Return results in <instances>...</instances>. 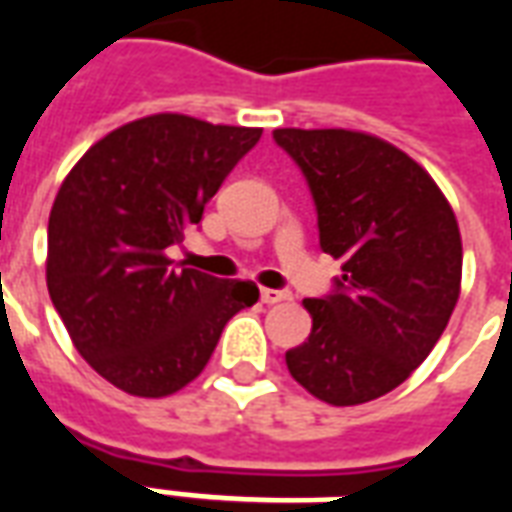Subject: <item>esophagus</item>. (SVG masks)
I'll list each match as a JSON object with an SVG mask.
<instances>
[{
  "mask_svg": "<svg viewBox=\"0 0 512 512\" xmlns=\"http://www.w3.org/2000/svg\"><path fill=\"white\" fill-rule=\"evenodd\" d=\"M288 299H290L288 290H271V288L260 290V301H263V304H279V301H288Z\"/></svg>",
  "mask_w": 512,
  "mask_h": 512,
  "instance_id": "obj_1",
  "label": "esophagus"
}]
</instances>
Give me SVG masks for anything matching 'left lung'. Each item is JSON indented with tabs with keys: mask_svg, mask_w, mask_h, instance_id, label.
I'll return each mask as SVG.
<instances>
[{
	"mask_svg": "<svg viewBox=\"0 0 512 512\" xmlns=\"http://www.w3.org/2000/svg\"><path fill=\"white\" fill-rule=\"evenodd\" d=\"M310 186L318 238L343 260L332 293L304 299L312 332L285 354L290 376L332 406L392 392L447 329L463 249L450 202L403 150L345 128H277Z\"/></svg>",
	"mask_w": 512,
	"mask_h": 512,
	"instance_id": "1",
	"label": "left lung"
}]
</instances>
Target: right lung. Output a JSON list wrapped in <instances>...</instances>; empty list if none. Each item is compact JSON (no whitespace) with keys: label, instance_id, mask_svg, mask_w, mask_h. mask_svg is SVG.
I'll return each mask as SVG.
<instances>
[{"label":"right lung","instance_id":"right-lung-1","mask_svg":"<svg viewBox=\"0 0 512 512\" xmlns=\"http://www.w3.org/2000/svg\"><path fill=\"white\" fill-rule=\"evenodd\" d=\"M263 128L150 115L95 142L49 216L46 285L76 351L136 397L200 376L224 323L260 299L255 282L172 268L183 241Z\"/></svg>","mask_w":512,"mask_h":512}]
</instances>
